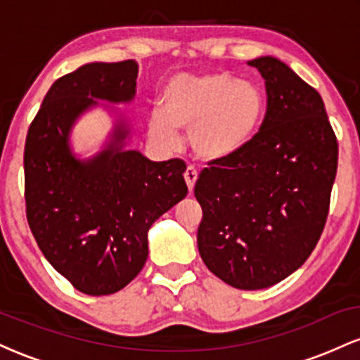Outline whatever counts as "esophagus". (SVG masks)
Masks as SVG:
<instances>
[{
    "label": "esophagus",
    "instance_id": "34e87169",
    "mask_svg": "<svg viewBox=\"0 0 360 360\" xmlns=\"http://www.w3.org/2000/svg\"><path fill=\"white\" fill-rule=\"evenodd\" d=\"M184 179H186V184H188L189 191H193L194 184H196V179H198L196 169H194L193 166H188V169L184 171Z\"/></svg>",
    "mask_w": 360,
    "mask_h": 360
}]
</instances>
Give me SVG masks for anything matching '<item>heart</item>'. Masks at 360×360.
<instances>
[{
    "label": "heart",
    "instance_id": "1",
    "mask_svg": "<svg viewBox=\"0 0 360 360\" xmlns=\"http://www.w3.org/2000/svg\"><path fill=\"white\" fill-rule=\"evenodd\" d=\"M266 111L262 89L254 81L229 74H177L164 84L159 108L148 118L157 146L176 148L179 130L205 159H225L257 134Z\"/></svg>",
    "mask_w": 360,
    "mask_h": 360
}]
</instances>
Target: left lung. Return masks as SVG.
Returning <instances> with one entry per match:
<instances>
[{
  "label": "left lung",
  "instance_id": "left-lung-1",
  "mask_svg": "<svg viewBox=\"0 0 360 360\" xmlns=\"http://www.w3.org/2000/svg\"><path fill=\"white\" fill-rule=\"evenodd\" d=\"M247 64L266 81V117L245 147L208 162L194 196L203 210L198 250L206 267L252 291L286 279L316 247L338 143L315 88L276 57Z\"/></svg>",
  "mask_w": 360,
  "mask_h": 360
}]
</instances>
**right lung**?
Instances as JSON below:
<instances>
[{"label": "right lung", "instance_id": "1", "mask_svg": "<svg viewBox=\"0 0 360 360\" xmlns=\"http://www.w3.org/2000/svg\"><path fill=\"white\" fill-rule=\"evenodd\" d=\"M139 64L91 62L57 79L27 134L23 154L27 220L45 259L77 291L113 295L142 271L147 232L188 194L181 159L152 162L125 150L118 122L111 142L76 159L69 134L98 100H134Z\"/></svg>", "mask_w": 360, "mask_h": 360}]
</instances>
